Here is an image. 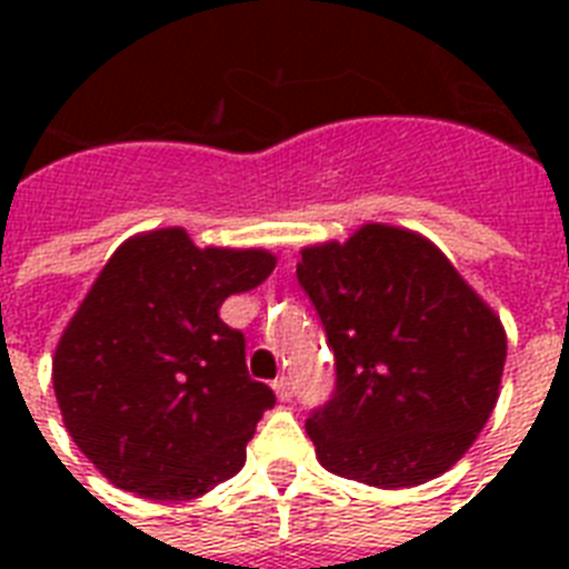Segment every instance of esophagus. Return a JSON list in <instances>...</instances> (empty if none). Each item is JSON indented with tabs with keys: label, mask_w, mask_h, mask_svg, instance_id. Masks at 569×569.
I'll return each instance as SVG.
<instances>
[{
	"label": "esophagus",
	"mask_w": 569,
	"mask_h": 569,
	"mask_svg": "<svg viewBox=\"0 0 569 569\" xmlns=\"http://www.w3.org/2000/svg\"><path fill=\"white\" fill-rule=\"evenodd\" d=\"M271 387H274V392H277V398H280V401H289V398H292V380L286 378V375H283V378H277Z\"/></svg>",
	"instance_id": "esophagus-1"
}]
</instances>
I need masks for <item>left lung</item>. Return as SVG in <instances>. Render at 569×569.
Returning a JSON list of instances; mask_svg holds the SVG:
<instances>
[{
	"label": "left lung",
	"mask_w": 569,
	"mask_h": 569,
	"mask_svg": "<svg viewBox=\"0 0 569 569\" xmlns=\"http://www.w3.org/2000/svg\"><path fill=\"white\" fill-rule=\"evenodd\" d=\"M298 283L337 357V392L307 419L328 472L398 490L442 476L502 387L499 316L431 239L363 223L301 250Z\"/></svg>",
	"instance_id": "left-lung-1"
}]
</instances>
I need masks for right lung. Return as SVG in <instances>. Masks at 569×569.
Wrapping results in <instances>:
<instances>
[{
    "label": "right lung",
    "mask_w": 569,
    "mask_h": 569,
    "mask_svg": "<svg viewBox=\"0 0 569 569\" xmlns=\"http://www.w3.org/2000/svg\"><path fill=\"white\" fill-rule=\"evenodd\" d=\"M274 266L262 248H197L182 227L111 253L52 357L64 428L111 485L186 502L244 467L274 392L250 378L244 337L218 310Z\"/></svg>",
    "instance_id": "1"
}]
</instances>
